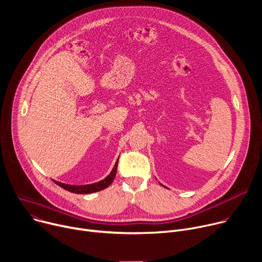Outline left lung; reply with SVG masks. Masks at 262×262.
Segmentation results:
<instances>
[{"instance_id": "left-lung-1", "label": "left lung", "mask_w": 262, "mask_h": 262, "mask_svg": "<svg viewBox=\"0 0 262 262\" xmlns=\"http://www.w3.org/2000/svg\"><path fill=\"white\" fill-rule=\"evenodd\" d=\"M160 184H161V183H160ZM161 185H162V184H161ZM162 186H163V187H165V188H167V187H166V186H164V185H162Z\"/></svg>"}]
</instances>
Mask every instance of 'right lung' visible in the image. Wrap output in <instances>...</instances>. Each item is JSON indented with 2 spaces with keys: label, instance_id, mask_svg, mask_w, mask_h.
Returning a JSON list of instances; mask_svg holds the SVG:
<instances>
[{
  "label": "right lung",
  "instance_id": "obj_1",
  "mask_svg": "<svg viewBox=\"0 0 262 262\" xmlns=\"http://www.w3.org/2000/svg\"><path fill=\"white\" fill-rule=\"evenodd\" d=\"M119 160V158H118ZM118 160L115 163L114 168L112 169L111 173L103 180L97 182V183H93V184H88V185H69V184H64V183H60L57 181H54L58 186H60L61 188H63L64 190H68L70 192L73 193H77V194H89V193H94L100 191V190H103L105 188H107L114 181L115 177H116V172H117V167H118Z\"/></svg>",
  "mask_w": 262,
  "mask_h": 262
}]
</instances>
